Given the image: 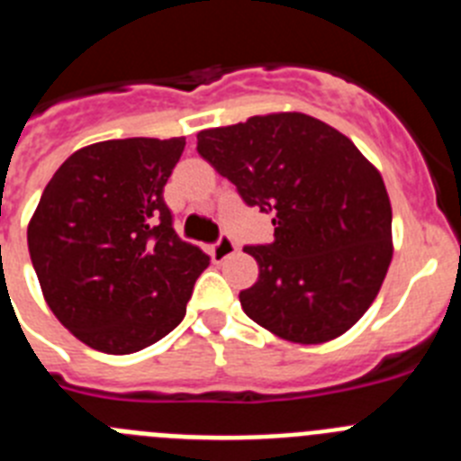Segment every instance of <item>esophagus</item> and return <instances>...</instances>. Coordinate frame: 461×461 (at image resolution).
Segmentation results:
<instances>
[{
	"label": "esophagus",
	"mask_w": 461,
	"mask_h": 461,
	"mask_svg": "<svg viewBox=\"0 0 461 461\" xmlns=\"http://www.w3.org/2000/svg\"><path fill=\"white\" fill-rule=\"evenodd\" d=\"M238 251V244H235L233 238H228V235H221L217 242L210 247V258L212 263H223L228 256H233Z\"/></svg>",
	"instance_id": "1"
}]
</instances>
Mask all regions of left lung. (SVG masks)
<instances>
[{"instance_id": "obj_1", "label": "left lung", "mask_w": 461, "mask_h": 461, "mask_svg": "<svg viewBox=\"0 0 461 461\" xmlns=\"http://www.w3.org/2000/svg\"><path fill=\"white\" fill-rule=\"evenodd\" d=\"M195 149L247 205L275 217L270 244L244 247L258 263V281L240 293L244 313L295 344L353 328L393 260L381 173L344 133L303 113L207 129Z\"/></svg>"}]
</instances>
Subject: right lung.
I'll return each mask as SVG.
<instances>
[{
	"label": "right lung",
	"instance_id": "add662e5",
	"mask_svg": "<svg viewBox=\"0 0 461 461\" xmlns=\"http://www.w3.org/2000/svg\"><path fill=\"white\" fill-rule=\"evenodd\" d=\"M185 138L94 142L64 161L27 228L59 323L110 356L152 346L185 319L210 256L180 240L164 186Z\"/></svg>",
	"mask_w": 461,
	"mask_h": 461
}]
</instances>
